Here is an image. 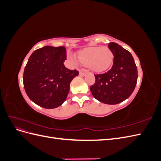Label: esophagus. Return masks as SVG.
I'll return each instance as SVG.
<instances>
[{"label": "esophagus", "instance_id": "obj_1", "mask_svg": "<svg viewBox=\"0 0 161 161\" xmlns=\"http://www.w3.org/2000/svg\"><path fill=\"white\" fill-rule=\"evenodd\" d=\"M86 72H82V71H80L79 72V75L80 76H85L86 75Z\"/></svg>", "mask_w": 161, "mask_h": 161}]
</instances>
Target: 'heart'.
<instances>
[{
  "label": "heart",
  "mask_w": 161,
  "mask_h": 161,
  "mask_svg": "<svg viewBox=\"0 0 161 161\" xmlns=\"http://www.w3.org/2000/svg\"><path fill=\"white\" fill-rule=\"evenodd\" d=\"M79 58L82 63L88 65L92 70L102 72L110 66L113 62L114 54L108 47H90L81 50L79 53ZM69 58L75 63L79 62L74 55H70Z\"/></svg>",
  "instance_id": "heart-1"
}]
</instances>
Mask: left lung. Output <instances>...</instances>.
Wrapping results in <instances>:
<instances>
[{
  "mask_svg": "<svg viewBox=\"0 0 161 161\" xmlns=\"http://www.w3.org/2000/svg\"><path fill=\"white\" fill-rule=\"evenodd\" d=\"M108 47L114 54L111 69L103 74L95 75V82L90 90L101 103L115 105L124 101L132 93L138 79V70L130 52L114 42Z\"/></svg>",
  "mask_w": 161,
  "mask_h": 161,
  "instance_id": "8db88e82",
  "label": "left lung"
}]
</instances>
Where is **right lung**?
Listing matches in <instances>:
<instances>
[{
    "label": "right lung",
    "instance_id": "obj_1",
    "mask_svg": "<svg viewBox=\"0 0 161 161\" xmlns=\"http://www.w3.org/2000/svg\"><path fill=\"white\" fill-rule=\"evenodd\" d=\"M66 48L45 46L34 51L23 72V85L27 96L37 105L53 109L66 101L76 70L65 67Z\"/></svg>",
    "mask_w": 161,
    "mask_h": 161
}]
</instances>
